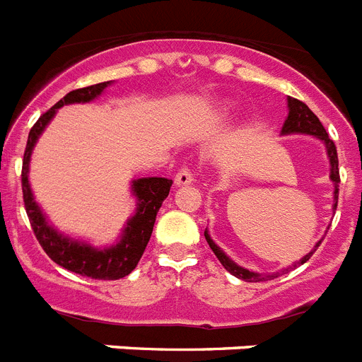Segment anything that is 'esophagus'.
Masks as SVG:
<instances>
[{"mask_svg": "<svg viewBox=\"0 0 362 362\" xmlns=\"http://www.w3.org/2000/svg\"><path fill=\"white\" fill-rule=\"evenodd\" d=\"M175 187H187V185H190L192 181H194V177H192V172L188 170V168H181V170L175 174Z\"/></svg>", "mask_w": 362, "mask_h": 362, "instance_id": "esophagus-1", "label": "esophagus"}]
</instances>
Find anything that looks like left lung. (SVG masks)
Masks as SVG:
<instances>
[{
	"instance_id": "8db88e82",
	"label": "left lung",
	"mask_w": 362,
	"mask_h": 362,
	"mask_svg": "<svg viewBox=\"0 0 362 362\" xmlns=\"http://www.w3.org/2000/svg\"><path fill=\"white\" fill-rule=\"evenodd\" d=\"M292 134H306V136L317 137L319 141H322V145H325L326 156H328V161H330V181L334 183V204H332V210H334V214H335V209H337V197H339V181H341V179H339L337 148H335L334 141H332L330 137H328V134H326L325 127H322V123L319 121V117L315 116V114H313V112L310 110L305 103H303V101H299V99H296V98H290L288 95V117L284 119L283 129H281V136H292ZM204 238H206V243L210 245V248H212V252L216 254V257L221 261V264H223V267H225L226 270L232 274V276H235L238 279L246 281V283H259V281L276 279V277H279L281 274L288 272L290 268H296V267H299V264H305L306 261L312 257L313 252L317 250V246L321 245V241L315 243L313 250L308 252L305 257H300L299 261H296L292 267L283 268V270L274 272V274H259V272L239 267L235 261H232V259H230L228 255H226L225 252L221 250L219 246L214 243V239L210 238L209 230H204Z\"/></svg>"
}]
</instances>
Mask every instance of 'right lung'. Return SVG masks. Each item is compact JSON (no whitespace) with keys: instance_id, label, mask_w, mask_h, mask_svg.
<instances>
[{"instance_id":"1","label":"right lung","mask_w":362,"mask_h":362,"mask_svg":"<svg viewBox=\"0 0 362 362\" xmlns=\"http://www.w3.org/2000/svg\"><path fill=\"white\" fill-rule=\"evenodd\" d=\"M110 85L112 81H105L69 92L65 98L59 99L49 112H45L43 116L36 121V124L28 132L27 148H25L23 156V172H21V187H23L25 210H27V216L30 219L34 235L54 263L63 267L65 270L74 272V274L90 277V279L114 281L129 276L139 263V259H141L143 252L150 241V235H152L156 216L161 209L163 201L168 197L172 179H134L130 190H132V196L136 197V212L127 221L119 239L114 245L105 246V248L81 241V239L70 238V235L59 232L56 226L50 225L41 206L34 199L30 183H28V166H30L32 150L36 146L41 134L47 129V124L54 119L57 108L74 103H90L103 94L105 88Z\"/></svg>"}]
</instances>
